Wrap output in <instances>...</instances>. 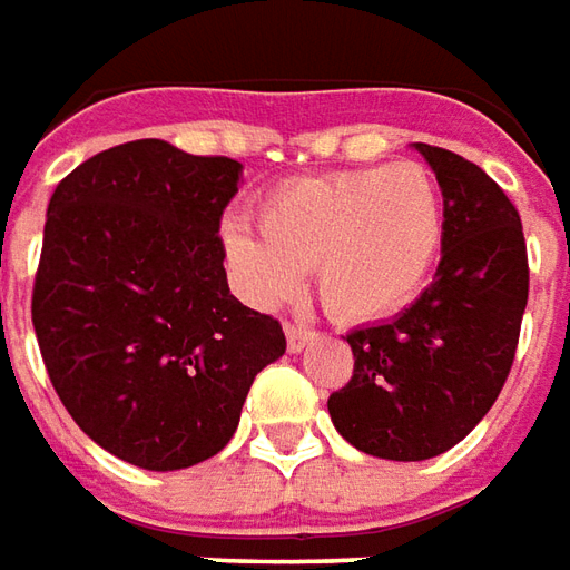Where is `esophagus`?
Masks as SVG:
<instances>
[{"label": "esophagus", "instance_id": "34e87169", "mask_svg": "<svg viewBox=\"0 0 570 570\" xmlns=\"http://www.w3.org/2000/svg\"><path fill=\"white\" fill-rule=\"evenodd\" d=\"M284 331H286V346H289V352L305 350V343H308V340H315V331H312V327H305V324H293V321H286Z\"/></svg>", "mask_w": 570, "mask_h": 570}]
</instances>
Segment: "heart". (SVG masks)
Instances as JSON below:
<instances>
[{
	"instance_id": "obj_1",
	"label": "heart",
	"mask_w": 570,
	"mask_h": 570,
	"mask_svg": "<svg viewBox=\"0 0 570 570\" xmlns=\"http://www.w3.org/2000/svg\"><path fill=\"white\" fill-rule=\"evenodd\" d=\"M443 246V196L424 165L402 161L286 180L258 203V230L224 224V249L258 305L296 296L315 265L324 308L374 321L405 308Z\"/></svg>"
}]
</instances>
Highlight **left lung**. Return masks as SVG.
Wrapping results in <instances>:
<instances>
[{"mask_svg": "<svg viewBox=\"0 0 570 570\" xmlns=\"http://www.w3.org/2000/svg\"><path fill=\"white\" fill-rule=\"evenodd\" d=\"M417 149L443 189V258L415 305L346 334L355 367L327 399L352 446L393 462L446 452L493 409L530 286L521 215L502 187L462 155Z\"/></svg>", "mask_w": 570, "mask_h": 570, "instance_id": "obj_1", "label": "left lung"}]
</instances>
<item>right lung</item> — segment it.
<instances>
[{
    "instance_id": "right-lung-1",
    "label": "right lung",
    "mask_w": 570,
    "mask_h": 570,
    "mask_svg": "<svg viewBox=\"0 0 570 570\" xmlns=\"http://www.w3.org/2000/svg\"><path fill=\"white\" fill-rule=\"evenodd\" d=\"M239 161L134 139L52 193L30 317L77 428L124 462L177 471L218 455L281 321L230 296L218 236Z\"/></svg>"
}]
</instances>
